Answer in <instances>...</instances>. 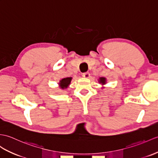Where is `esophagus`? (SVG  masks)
I'll return each instance as SVG.
<instances>
[{
	"mask_svg": "<svg viewBox=\"0 0 158 158\" xmlns=\"http://www.w3.org/2000/svg\"><path fill=\"white\" fill-rule=\"evenodd\" d=\"M89 75H90V74H89V72L83 73V75H82V76L83 77H85V78H88V77H89Z\"/></svg>",
	"mask_w": 158,
	"mask_h": 158,
	"instance_id": "34e87169",
	"label": "esophagus"
}]
</instances>
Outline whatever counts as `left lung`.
I'll return each instance as SVG.
<instances>
[{"label": "left lung", "mask_w": 158, "mask_h": 158, "mask_svg": "<svg viewBox=\"0 0 158 158\" xmlns=\"http://www.w3.org/2000/svg\"><path fill=\"white\" fill-rule=\"evenodd\" d=\"M106 82V79L104 77H101L100 79V83H102V84H104Z\"/></svg>", "instance_id": "8db88e82"}]
</instances>
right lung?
Masks as SVG:
<instances>
[{
    "label": "right lung",
    "instance_id": "add662e5",
    "mask_svg": "<svg viewBox=\"0 0 158 158\" xmlns=\"http://www.w3.org/2000/svg\"><path fill=\"white\" fill-rule=\"evenodd\" d=\"M71 79H72L71 77H66V78L62 79L59 83V85L62 89H65V88H67V87L69 86V85L70 84V83L71 81Z\"/></svg>",
    "mask_w": 158,
    "mask_h": 158
}]
</instances>
